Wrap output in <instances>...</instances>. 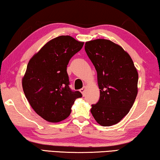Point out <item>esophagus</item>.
Returning a JSON list of instances; mask_svg holds the SVG:
<instances>
[{"mask_svg":"<svg viewBox=\"0 0 160 160\" xmlns=\"http://www.w3.org/2000/svg\"><path fill=\"white\" fill-rule=\"evenodd\" d=\"M85 90H86V86H84L82 88H81L80 90V91L81 92V93L82 94V96H85Z\"/></svg>","mask_w":160,"mask_h":160,"instance_id":"obj_1","label":"esophagus"}]
</instances>
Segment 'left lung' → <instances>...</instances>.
<instances>
[{
	"mask_svg": "<svg viewBox=\"0 0 160 160\" xmlns=\"http://www.w3.org/2000/svg\"><path fill=\"white\" fill-rule=\"evenodd\" d=\"M85 50L97 72L100 98L91 112L102 126L118 123L133 105L138 94V74L130 56L109 40L85 42Z\"/></svg>",
	"mask_w": 160,
	"mask_h": 160,
	"instance_id": "1",
	"label": "left lung"
}]
</instances>
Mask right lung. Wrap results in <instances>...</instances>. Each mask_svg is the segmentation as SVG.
<instances>
[{
  "label": "right lung",
  "mask_w": 160,
  "mask_h": 160,
  "mask_svg": "<svg viewBox=\"0 0 160 160\" xmlns=\"http://www.w3.org/2000/svg\"><path fill=\"white\" fill-rule=\"evenodd\" d=\"M84 42L69 35L49 40L29 61L22 80L27 99L38 115L49 122L68 118L79 91L69 87L67 64Z\"/></svg>",
  "instance_id": "1"
}]
</instances>
